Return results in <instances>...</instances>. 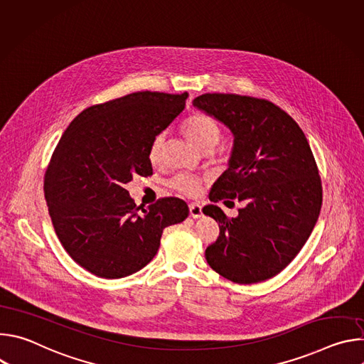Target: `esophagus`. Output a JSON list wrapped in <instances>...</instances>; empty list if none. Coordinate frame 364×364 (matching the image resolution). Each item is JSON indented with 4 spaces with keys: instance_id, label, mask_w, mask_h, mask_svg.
<instances>
[{
    "instance_id": "34e87169",
    "label": "esophagus",
    "mask_w": 364,
    "mask_h": 364,
    "mask_svg": "<svg viewBox=\"0 0 364 364\" xmlns=\"http://www.w3.org/2000/svg\"><path fill=\"white\" fill-rule=\"evenodd\" d=\"M188 209H190V216L193 219H200L203 216V209H201L200 203H190Z\"/></svg>"
}]
</instances>
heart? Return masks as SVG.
Returning a JSON list of instances; mask_svg holds the SVG:
<instances>
[{"mask_svg": "<svg viewBox=\"0 0 364 364\" xmlns=\"http://www.w3.org/2000/svg\"><path fill=\"white\" fill-rule=\"evenodd\" d=\"M183 129L186 136L201 151H213L222 138V131L218 121L205 114H194L190 118H187L183 124ZM164 139L166 135L159 134L151 142L148 157L152 164H157L161 160ZM170 187L181 194L196 196L200 191L201 181L194 176L180 173L170 180Z\"/></svg>", "mask_w": 364, "mask_h": 364, "instance_id": "1", "label": "heart"}]
</instances>
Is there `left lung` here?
<instances>
[{"label": "left lung", "mask_w": 364, "mask_h": 364, "mask_svg": "<svg viewBox=\"0 0 364 364\" xmlns=\"http://www.w3.org/2000/svg\"><path fill=\"white\" fill-rule=\"evenodd\" d=\"M193 105L233 134L228 170L210 201L245 205L226 218L216 204L203 209L220 228L205 249L207 264L236 284H256L279 274L313 232L323 201L313 151L298 124L265 99L204 93Z\"/></svg>", "instance_id": "1"}]
</instances>
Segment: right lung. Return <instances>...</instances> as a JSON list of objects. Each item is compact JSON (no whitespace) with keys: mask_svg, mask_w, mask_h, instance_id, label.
<instances>
[{"mask_svg":"<svg viewBox=\"0 0 364 364\" xmlns=\"http://www.w3.org/2000/svg\"><path fill=\"white\" fill-rule=\"evenodd\" d=\"M187 97L135 92L85 109L62 135L44 196L60 243L90 274H135L157 253L163 230L188 216L181 198L164 197L141 209L125 188L134 176L152 173L151 142L183 112Z\"/></svg>","mask_w":364,"mask_h":364,"instance_id":"1","label":"right lung"}]
</instances>
